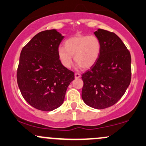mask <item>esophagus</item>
<instances>
[{
    "label": "esophagus",
    "mask_w": 146,
    "mask_h": 146,
    "mask_svg": "<svg viewBox=\"0 0 146 146\" xmlns=\"http://www.w3.org/2000/svg\"><path fill=\"white\" fill-rule=\"evenodd\" d=\"M80 77H81V75H80V73H75V78H76V79L80 78Z\"/></svg>",
    "instance_id": "obj_1"
}]
</instances>
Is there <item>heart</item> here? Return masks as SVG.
<instances>
[{
    "instance_id": "b5f03b06",
    "label": "heart",
    "mask_w": 146,
    "mask_h": 146,
    "mask_svg": "<svg viewBox=\"0 0 146 146\" xmlns=\"http://www.w3.org/2000/svg\"><path fill=\"white\" fill-rule=\"evenodd\" d=\"M101 51V42L94 35H77L64 42V48L58 49L59 60L65 68L71 67L73 56L78 67L89 68L98 60Z\"/></svg>"
}]
</instances>
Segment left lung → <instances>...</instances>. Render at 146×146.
Masks as SVG:
<instances>
[{"instance_id":"8db88e82","label":"left lung","mask_w":146,"mask_h":146,"mask_svg":"<svg viewBox=\"0 0 146 146\" xmlns=\"http://www.w3.org/2000/svg\"><path fill=\"white\" fill-rule=\"evenodd\" d=\"M94 34L101 42V51L94 65L82 75V98L88 106L104 109L116 104L130 85L131 56L115 33L98 29Z\"/></svg>"}]
</instances>
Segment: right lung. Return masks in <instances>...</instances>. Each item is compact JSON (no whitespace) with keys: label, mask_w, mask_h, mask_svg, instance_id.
Wrapping results in <instances>:
<instances>
[{"label":"right lung","mask_w":146,"mask_h":146,"mask_svg":"<svg viewBox=\"0 0 146 146\" xmlns=\"http://www.w3.org/2000/svg\"><path fill=\"white\" fill-rule=\"evenodd\" d=\"M64 36L56 29L36 34L22 49L17 70L21 94L31 106L51 111L63 104L73 71L63 66L58 55Z\"/></svg>","instance_id":"obj_1"}]
</instances>
